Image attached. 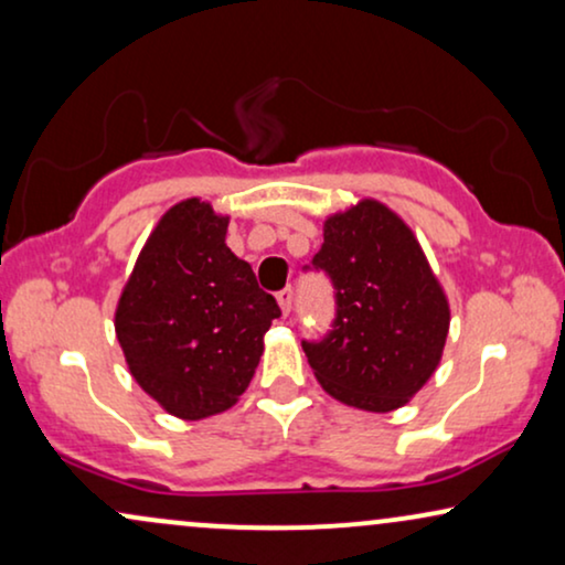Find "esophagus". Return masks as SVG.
Instances as JSON below:
<instances>
[{
	"instance_id": "34e87169",
	"label": "esophagus",
	"mask_w": 565,
	"mask_h": 565,
	"mask_svg": "<svg viewBox=\"0 0 565 565\" xmlns=\"http://www.w3.org/2000/svg\"><path fill=\"white\" fill-rule=\"evenodd\" d=\"M276 299H278V305H281L284 316H289L291 302H295V289H291V287H284V289L278 291V295H276Z\"/></svg>"
}]
</instances>
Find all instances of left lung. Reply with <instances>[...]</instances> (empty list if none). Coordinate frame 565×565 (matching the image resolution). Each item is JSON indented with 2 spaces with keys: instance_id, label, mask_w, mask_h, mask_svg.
<instances>
[{
  "instance_id": "8db88e82",
  "label": "left lung",
  "mask_w": 565,
  "mask_h": 565,
  "mask_svg": "<svg viewBox=\"0 0 565 565\" xmlns=\"http://www.w3.org/2000/svg\"><path fill=\"white\" fill-rule=\"evenodd\" d=\"M310 268L331 278L335 297L331 331L302 341L318 383L356 409L404 406L438 367L451 320L409 226L377 200H360L326 221Z\"/></svg>"
}]
</instances>
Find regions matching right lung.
I'll return each instance as SVG.
<instances>
[{
  "label": "right lung",
  "instance_id": "right-lung-1",
  "mask_svg": "<svg viewBox=\"0 0 565 565\" xmlns=\"http://www.w3.org/2000/svg\"><path fill=\"white\" fill-rule=\"evenodd\" d=\"M230 218L198 198L163 213L140 249L114 328L135 381L163 409L203 419L237 404L281 316L249 263L226 247Z\"/></svg>",
  "mask_w": 565,
  "mask_h": 565
}]
</instances>
